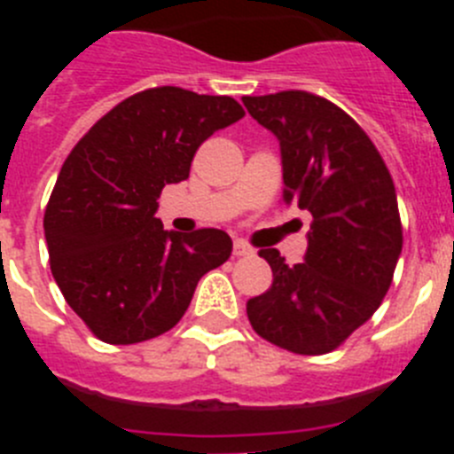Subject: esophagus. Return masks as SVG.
Masks as SVG:
<instances>
[{
	"instance_id": "34e87169",
	"label": "esophagus",
	"mask_w": 454,
	"mask_h": 454,
	"mask_svg": "<svg viewBox=\"0 0 454 454\" xmlns=\"http://www.w3.org/2000/svg\"><path fill=\"white\" fill-rule=\"evenodd\" d=\"M231 252H234V256H250V254H254V250H252V247L247 246L246 240H240V239L234 240V247H231Z\"/></svg>"
}]
</instances>
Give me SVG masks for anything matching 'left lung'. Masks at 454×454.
I'll use <instances>...</instances> for the list:
<instances>
[{"instance_id": "left-lung-1", "label": "left lung", "mask_w": 454, "mask_h": 454, "mask_svg": "<svg viewBox=\"0 0 454 454\" xmlns=\"http://www.w3.org/2000/svg\"><path fill=\"white\" fill-rule=\"evenodd\" d=\"M279 138L284 204L311 214L304 263L259 252L272 268L266 293L247 300L252 330L295 355L332 352L382 304L403 252L391 172L366 131L307 90L243 98Z\"/></svg>"}]
</instances>
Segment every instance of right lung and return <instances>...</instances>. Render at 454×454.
<instances>
[{
  "label": "right lung",
  "instance_id": "add662e5",
  "mask_svg": "<svg viewBox=\"0 0 454 454\" xmlns=\"http://www.w3.org/2000/svg\"><path fill=\"white\" fill-rule=\"evenodd\" d=\"M243 115L227 95L147 88L72 147L43 224L51 275L99 340L129 346L166 334L200 277L230 259L223 230L166 231L154 214L163 186L188 177L204 140Z\"/></svg>",
  "mask_w": 454,
  "mask_h": 454
}]
</instances>
